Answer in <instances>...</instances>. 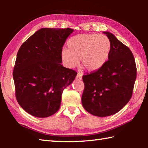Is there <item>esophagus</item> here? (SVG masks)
Returning <instances> with one entry per match:
<instances>
[{
    "label": "esophagus",
    "instance_id": "obj_1",
    "mask_svg": "<svg viewBox=\"0 0 148 148\" xmlns=\"http://www.w3.org/2000/svg\"><path fill=\"white\" fill-rule=\"evenodd\" d=\"M76 78L77 79H79V80H81L82 79V75L81 73H80V72H78V73H77Z\"/></svg>",
    "mask_w": 148,
    "mask_h": 148
}]
</instances>
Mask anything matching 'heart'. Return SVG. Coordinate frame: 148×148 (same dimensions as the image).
<instances>
[{"mask_svg": "<svg viewBox=\"0 0 148 148\" xmlns=\"http://www.w3.org/2000/svg\"><path fill=\"white\" fill-rule=\"evenodd\" d=\"M68 49L62 51V60L69 68L78 64L89 71L101 69L106 63L111 51V42L105 35L82 34L74 36L67 43Z\"/></svg>", "mask_w": 148, "mask_h": 148, "instance_id": "b5f03b06", "label": "heart"}]
</instances>
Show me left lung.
Listing matches in <instances>:
<instances>
[{"label": "left lung", "instance_id": "8db88e82", "mask_svg": "<svg viewBox=\"0 0 148 148\" xmlns=\"http://www.w3.org/2000/svg\"><path fill=\"white\" fill-rule=\"evenodd\" d=\"M111 42L108 61L101 69L82 77L84 109L93 116L106 117L121 110L131 99L136 78L134 57L113 34L104 32Z\"/></svg>", "mask_w": 148, "mask_h": 148}]
</instances>
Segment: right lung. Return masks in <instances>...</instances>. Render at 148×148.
I'll use <instances>...</instances> for the list:
<instances>
[{"instance_id":"1","label":"right lung","mask_w":148,"mask_h":148,"mask_svg":"<svg viewBox=\"0 0 148 148\" xmlns=\"http://www.w3.org/2000/svg\"><path fill=\"white\" fill-rule=\"evenodd\" d=\"M74 29L42 28L23 43L17 54L13 77L16 97L27 113L37 117L58 111L63 90L77 75L62 63V46Z\"/></svg>"}]
</instances>
